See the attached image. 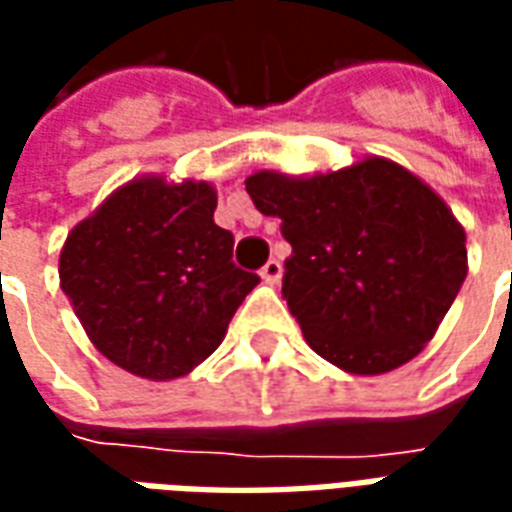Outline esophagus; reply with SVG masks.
<instances>
[{"label":"esophagus","mask_w":512,"mask_h":512,"mask_svg":"<svg viewBox=\"0 0 512 512\" xmlns=\"http://www.w3.org/2000/svg\"><path fill=\"white\" fill-rule=\"evenodd\" d=\"M260 277L266 285H277L279 279H282V263L279 260H268L266 266L260 268Z\"/></svg>","instance_id":"esophagus-1"}]
</instances>
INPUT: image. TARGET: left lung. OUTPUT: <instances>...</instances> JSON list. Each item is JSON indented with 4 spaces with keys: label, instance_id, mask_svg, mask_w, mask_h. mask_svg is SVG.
I'll use <instances>...</instances> for the list:
<instances>
[{
    "label": "left lung",
    "instance_id": "obj_1",
    "mask_svg": "<svg viewBox=\"0 0 512 512\" xmlns=\"http://www.w3.org/2000/svg\"><path fill=\"white\" fill-rule=\"evenodd\" d=\"M246 191L282 222V299L315 354L378 376L425 348L466 279V233L422 180L367 158L315 178L257 172Z\"/></svg>",
    "mask_w": 512,
    "mask_h": 512
}]
</instances>
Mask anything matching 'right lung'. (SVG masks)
Returning <instances> with one entry per match:
<instances>
[{
    "mask_svg": "<svg viewBox=\"0 0 512 512\" xmlns=\"http://www.w3.org/2000/svg\"><path fill=\"white\" fill-rule=\"evenodd\" d=\"M208 183L142 178L76 224L60 285L101 354L153 381L186 376L219 348L260 277L233 263Z\"/></svg>",
    "mask_w": 512,
    "mask_h": 512,
    "instance_id": "right-lung-1",
    "label": "right lung"
}]
</instances>
